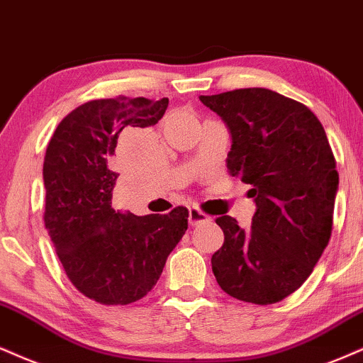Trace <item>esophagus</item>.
<instances>
[{"label": "esophagus", "instance_id": "1", "mask_svg": "<svg viewBox=\"0 0 363 363\" xmlns=\"http://www.w3.org/2000/svg\"><path fill=\"white\" fill-rule=\"evenodd\" d=\"M207 220H210V217L205 212H202V210H200V208H195L194 207V208L189 210V222H190V225H199V223L207 222Z\"/></svg>", "mask_w": 363, "mask_h": 363}]
</instances>
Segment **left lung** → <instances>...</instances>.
Returning a JSON list of instances; mask_svg holds the SVG:
<instances>
[{
    "instance_id": "obj_1",
    "label": "left lung",
    "mask_w": 363,
    "mask_h": 363,
    "mask_svg": "<svg viewBox=\"0 0 363 363\" xmlns=\"http://www.w3.org/2000/svg\"><path fill=\"white\" fill-rule=\"evenodd\" d=\"M232 134L227 169L250 185L252 225L217 218L223 244L212 271L227 294L281 301L310 277L333 229L338 172L321 123L301 102L262 87L200 96Z\"/></svg>"
}]
</instances>
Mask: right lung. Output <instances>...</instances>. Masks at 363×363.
I'll use <instances>...</instances> for the list:
<instances>
[{
    "instance_id": "add662e5",
    "label": "right lung",
    "mask_w": 363,
    "mask_h": 363,
    "mask_svg": "<svg viewBox=\"0 0 363 363\" xmlns=\"http://www.w3.org/2000/svg\"><path fill=\"white\" fill-rule=\"evenodd\" d=\"M167 107V97L89 101L60 121L47 146L45 229L70 283L101 305L123 306L146 296L189 229L185 207L138 217L111 202L121 131L153 126Z\"/></svg>"
}]
</instances>
